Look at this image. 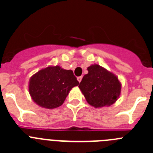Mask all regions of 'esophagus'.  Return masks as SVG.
I'll return each instance as SVG.
<instances>
[{
    "label": "esophagus",
    "instance_id": "1",
    "mask_svg": "<svg viewBox=\"0 0 153 153\" xmlns=\"http://www.w3.org/2000/svg\"><path fill=\"white\" fill-rule=\"evenodd\" d=\"M82 78H83V77H82V76H78V77H77V80L79 81V83H80L81 80H82Z\"/></svg>",
    "mask_w": 153,
    "mask_h": 153
}]
</instances>
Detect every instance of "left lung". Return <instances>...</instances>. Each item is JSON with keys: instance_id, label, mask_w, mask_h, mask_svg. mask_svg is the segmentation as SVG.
I'll return each mask as SVG.
<instances>
[{"instance_id": "8db88e82", "label": "left lung", "mask_w": 153, "mask_h": 153, "mask_svg": "<svg viewBox=\"0 0 153 153\" xmlns=\"http://www.w3.org/2000/svg\"><path fill=\"white\" fill-rule=\"evenodd\" d=\"M79 88L86 100L95 108L109 106L116 102L121 93V83L113 73L98 64L87 67Z\"/></svg>"}]
</instances>
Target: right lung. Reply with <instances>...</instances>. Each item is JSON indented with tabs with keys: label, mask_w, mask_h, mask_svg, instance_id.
<instances>
[{
	"label": "right lung",
	"mask_w": 153,
	"mask_h": 153,
	"mask_svg": "<svg viewBox=\"0 0 153 153\" xmlns=\"http://www.w3.org/2000/svg\"><path fill=\"white\" fill-rule=\"evenodd\" d=\"M79 83L72 70L50 66L33 74L28 86L35 103L46 109H54L61 106L69 92Z\"/></svg>",
	"instance_id": "1"
}]
</instances>
